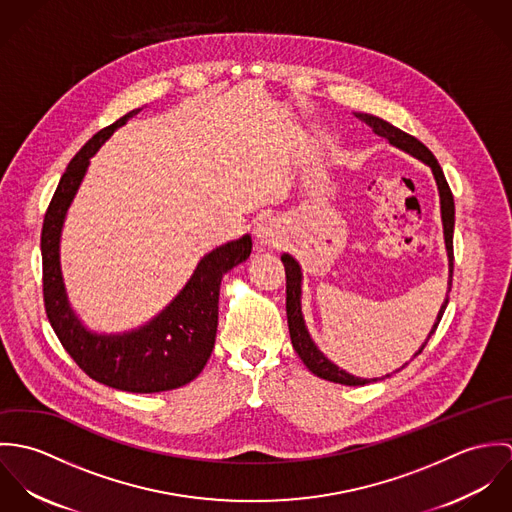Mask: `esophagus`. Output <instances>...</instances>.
I'll list each match as a JSON object with an SVG mask.
<instances>
[{"label":"esophagus","mask_w":512,"mask_h":512,"mask_svg":"<svg viewBox=\"0 0 512 512\" xmlns=\"http://www.w3.org/2000/svg\"><path fill=\"white\" fill-rule=\"evenodd\" d=\"M256 240L260 246L278 248L284 242V228L276 219H262L254 228Z\"/></svg>","instance_id":"34e87169"}]
</instances>
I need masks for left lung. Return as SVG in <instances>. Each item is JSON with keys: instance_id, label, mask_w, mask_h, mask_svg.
Listing matches in <instances>:
<instances>
[{"instance_id": "obj_1", "label": "left lung", "mask_w": 512, "mask_h": 512, "mask_svg": "<svg viewBox=\"0 0 512 512\" xmlns=\"http://www.w3.org/2000/svg\"><path fill=\"white\" fill-rule=\"evenodd\" d=\"M355 116L365 122L368 128H372V132L384 140H388L390 146L398 147L406 153H410L412 157L420 159L422 163H426L436 179L439 191V209H441V224H443V240H445V250H447V262H449V278H447V292H451V280H453V226H455V205H453V195L451 189L445 181V175L439 167L438 159L434 157V153L424 146L420 140H416L414 136L398 130L396 126L388 124L386 120L366 114V112H355ZM284 268H286V313H288V327H290V337H292L293 349L299 355V359L303 361V365L307 366L315 376L325 378L329 382H337V384H345V386H363L372 380H380V378H359L355 374H349L347 370L339 368L335 363H331L313 343L305 321H303V313H301V268L297 264V260L284 254L282 256ZM449 303V297L445 295L441 307H439L436 323L432 325V331L428 333V339L424 341V345L418 349V353L414 355V359L424 351V347L428 345L430 337L436 333L439 321L443 317V311ZM408 365V363H406ZM404 365V366H406ZM402 366V368H404ZM390 376V374H386ZM384 378V376H382Z\"/></svg>"}]
</instances>
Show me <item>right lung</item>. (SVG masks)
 Here are the masks:
<instances>
[{
    "instance_id": "add662e5",
    "label": "right lung",
    "mask_w": 512,
    "mask_h": 512,
    "mask_svg": "<svg viewBox=\"0 0 512 512\" xmlns=\"http://www.w3.org/2000/svg\"><path fill=\"white\" fill-rule=\"evenodd\" d=\"M142 108L94 134L73 157L45 213L41 230L43 297L61 345L92 380L126 392H165L185 386L205 368L217 337L222 276L248 260L252 238L244 234L201 258L173 301L146 325L124 333H96L76 315L61 272V232L90 157Z\"/></svg>"
}]
</instances>
